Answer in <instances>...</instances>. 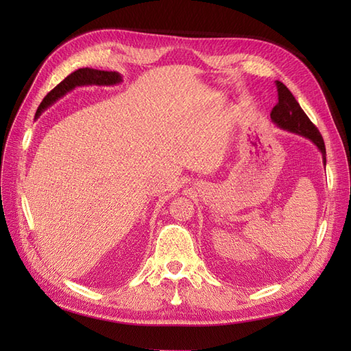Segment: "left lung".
<instances>
[{"mask_svg":"<svg viewBox=\"0 0 351 351\" xmlns=\"http://www.w3.org/2000/svg\"><path fill=\"white\" fill-rule=\"evenodd\" d=\"M277 90H278V102L271 111V120L281 127L282 130L297 133L300 136H304L306 139L312 141L317 149L322 154L324 165H326V151L325 143L319 130L316 129V125L309 120V117L304 114L299 102L295 101L293 93L289 90L284 83L277 80Z\"/></svg>","mask_w":351,"mask_h":351,"instance_id":"obj_1","label":"left lung"}]
</instances>
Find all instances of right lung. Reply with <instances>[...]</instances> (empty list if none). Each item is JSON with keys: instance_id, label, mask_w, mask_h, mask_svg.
<instances>
[{"instance_id": "obj_1", "label": "right lung", "mask_w": 351, "mask_h": 351, "mask_svg": "<svg viewBox=\"0 0 351 351\" xmlns=\"http://www.w3.org/2000/svg\"><path fill=\"white\" fill-rule=\"evenodd\" d=\"M121 82L120 73L115 71H102V70H95V69H79L73 71L71 74L58 83L57 86L52 89L47 97L42 99L40 105L38 107L36 117L40 115V112L47 110L49 105L58 101L61 97H64L67 92L77 86H84V84H99V86H110V84H117Z\"/></svg>"}]
</instances>
